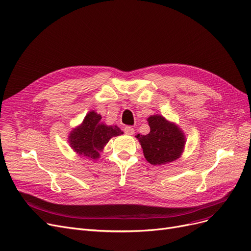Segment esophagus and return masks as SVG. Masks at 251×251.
Segmentation results:
<instances>
[{
  "label": "esophagus",
  "instance_id": "esophagus-1",
  "mask_svg": "<svg viewBox=\"0 0 251 251\" xmlns=\"http://www.w3.org/2000/svg\"><path fill=\"white\" fill-rule=\"evenodd\" d=\"M124 131L126 134H129V135H132L134 133V129L131 127V126H126L124 128Z\"/></svg>",
  "mask_w": 251,
  "mask_h": 251
}]
</instances>
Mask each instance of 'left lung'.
<instances>
[{
  "mask_svg": "<svg viewBox=\"0 0 251 251\" xmlns=\"http://www.w3.org/2000/svg\"><path fill=\"white\" fill-rule=\"evenodd\" d=\"M147 121L150 132L146 135L137 134L135 137L148 163L153 166L164 165L180 157L185 144L180 128L160 115L150 116Z\"/></svg>",
  "mask_w": 251,
  "mask_h": 251,
  "instance_id": "1",
  "label": "left lung"
}]
</instances>
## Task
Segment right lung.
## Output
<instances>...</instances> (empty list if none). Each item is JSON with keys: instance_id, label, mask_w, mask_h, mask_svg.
Segmentation results:
<instances>
[{"instance_id": "right-lung-1", "label": "right lung", "mask_w": 251, "mask_h": 251, "mask_svg": "<svg viewBox=\"0 0 251 251\" xmlns=\"http://www.w3.org/2000/svg\"><path fill=\"white\" fill-rule=\"evenodd\" d=\"M101 119L100 115L92 110L85 116L82 124L71 131L70 146L78 155L90 159L99 158L100 152L111 137L123 134L117 125H105L101 122Z\"/></svg>"}]
</instances>
